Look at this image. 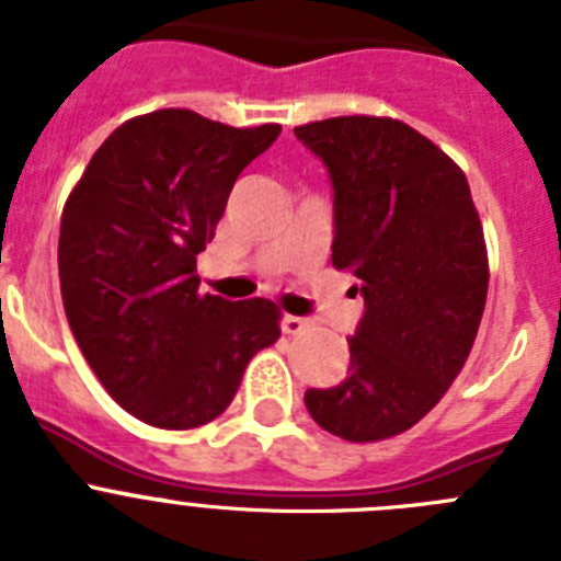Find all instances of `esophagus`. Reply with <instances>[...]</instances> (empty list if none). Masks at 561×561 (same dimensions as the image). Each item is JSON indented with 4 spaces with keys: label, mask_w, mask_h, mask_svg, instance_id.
<instances>
[{
    "label": "esophagus",
    "mask_w": 561,
    "mask_h": 561,
    "mask_svg": "<svg viewBox=\"0 0 561 561\" xmlns=\"http://www.w3.org/2000/svg\"><path fill=\"white\" fill-rule=\"evenodd\" d=\"M280 329H284V334H304V331L309 329V320H306V317H297V314H284V320H280Z\"/></svg>",
    "instance_id": "1"
}]
</instances>
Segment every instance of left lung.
Segmentation results:
<instances>
[{"mask_svg": "<svg viewBox=\"0 0 561 561\" xmlns=\"http://www.w3.org/2000/svg\"><path fill=\"white\" fill-rule=\"evenodd\" d=\"M295 134L331 173V264L365 297L348 376L306 390V408L342 440L393 438L444 399L478 336L489 291L478 207L455 160L408 123L351 114Z\"/></svg>", "mask_w": 561, "mask_h": 561, "instance_id": "obj_1", "label": "left lung"}]
</instances>
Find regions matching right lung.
<instances>
[{"instance_id": "1", "label": "right lung", "mask_w": 561, "mask_h": 561, "mask_svg": "<svg viewBox=\"0 0 561 561\" xmlns=\"http://www.w3.org/2000/svg\"><path fill=\"white\" fill-rule=\"evenodd\" d=\"M280 126L232 128L160 108L114 128L69 193L58 277L69 329L106 393L160 430L230 408L244 368L280 336L264 297L202 295L196 255L227 196Z\"/></svg>"}]
</instances>
